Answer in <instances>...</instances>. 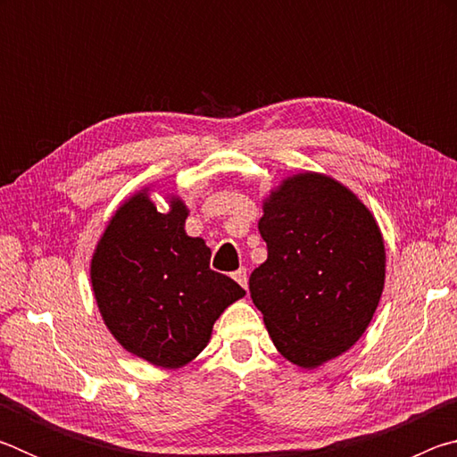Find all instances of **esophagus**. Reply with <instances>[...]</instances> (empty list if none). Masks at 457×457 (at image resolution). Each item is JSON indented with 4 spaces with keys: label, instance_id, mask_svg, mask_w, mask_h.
<instances>
[{
    "label": "esophagus",
    "instance_id": "1",
    "mask_svg": "<svg viewBox=\"0 0 457 457\" xmlns=\"http://www.w3.org/2000/svg\"><path fill=\"white\" fill-rule=\"evenodd\" d=\"M234 280L242 286V288H247V272H245V268H239V270H236L234 272Z\"/></svg>",
    "mask_w": 457,
    "mask_h": 457
}]
</instances>
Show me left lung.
<instances>
[{"mask_svg": "<svg viewBox=\"0 0 457 457\" xmlns=\"http://www.w3.org/2000/svg\"><path fill=\"white\" fill-rule=\"evenodd\" d=\"M268 260L253 304L284 359L316 369L365 335L385 288V239L373 212L335 177L300 171L262 199Z\"/></svg>", "mask_w": 457, "mask_h": 457, "instance_id": "8db88e82", "label": "left lung"}]
</instances>
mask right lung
<instances>
[{"instance_id": "right-lung-1", "label": "right lung", "mask_w": 457, "mask_h": 457, "mask_svg": "<svg viewBox=\"0 0 457 457\" xmlns=\"http://www.w3.org/2000/svg\"><path fill=\"white\" fill-rule=\"evenodd\" d=\"M153 187L135 191L111 215L92 252L90 284L122 349L154 367L181 369L245 290L210 268L205 239L187 236L183 197L165 193L167 212H159Z\"/></svg>"}]
</instances>
